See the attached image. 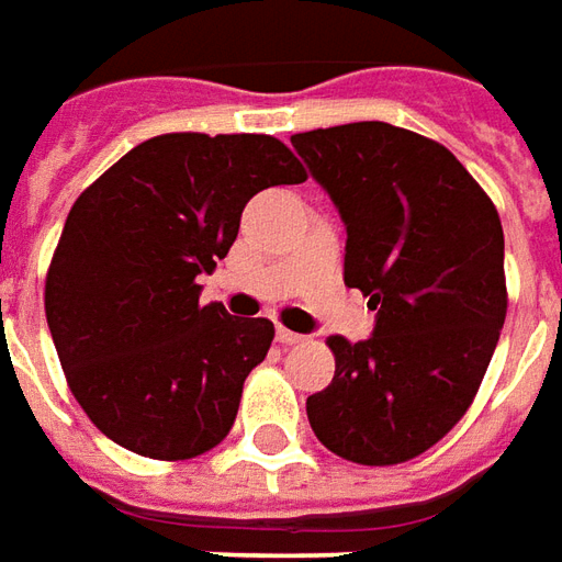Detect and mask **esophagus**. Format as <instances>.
Listing matches in <instances>:
<instances>
[{
  "mask_svg": "<svg viewBox=\"0 0 562 562\" xmlns=\"http://www.w3.org/2000/svg\"><path fill=\"white\" fill-rule=\"evenodd\" d=\"M274 338H278L281 345H300V341H305V336H300V333H290V329H284V326H278Z\"/></svg>",
  "mask_w": 562,
  "mask_h": 562,
  "instance_id": "obj_1",
  "label": "esophagus"
}]
</instances>
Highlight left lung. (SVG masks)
Listing matches in <instances>:
<instances>
[{"instance_id": "obj_1", "label": "left lung", "mask_w": 562, "mask_h": 562, "mask_svg": "<svg viewBox=\"0 0 562 562\" xmlns=\"http://www.w3.org/2000/svg\"><path fill=\"white\" fill-rule=\"evenodd\" d=\"M348 229L345 284L375 329L333 336L336 375L305 402L326 448L351 463H405L465 415L505 324L499 214L463 162L381 121L290 138Z\"/></svg>"}]
</instances>
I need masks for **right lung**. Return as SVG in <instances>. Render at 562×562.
<instances>
[{
  "label": "right lung",
  "mask_w": 562,
  "mask_h": 562,
  "mask_svg": "<svg viewBox=\"0 0 562 562\" xmlns=\"http://www.w3.org/2000/svg\"><path fill=\"white\" fill-rule=\"evenodd\" d=\"M305 169L272 135L147 138L75 199L45 281V314L75 400L111 441L190 460L233 429L241 384L274 338L266 317L202 305L266 187Z\"/></svg>",
  "instance_id": "obj_1"
}]
</instances>
